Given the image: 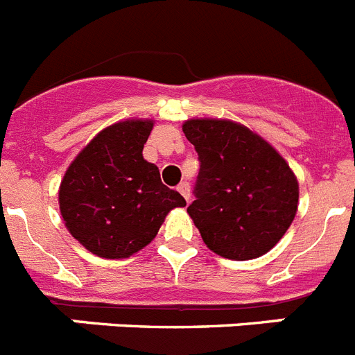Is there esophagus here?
<instances>
[{"label": "esophagus", "instance_id": "1", "mask_svg": "<svg viewBox=\"0 0 355 355\" xmlns=\"http://www.w3.org/2000/svg\"><path fill=\"white\" fill-rule=\"evenodd\" d=\"M178 190H180V193L184 197V199L190 200V196H192V192H190V183H187V181H183V183H180V187H178Z\"/></svg>", "mask_w": 355, "mask_h": 355}]
</instances>
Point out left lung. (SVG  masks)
<instances>
[{"label":"left lung","instance_id":"8db88e82","mask_svg":"<svg viewBox=\"0 0 355 355\" xmlns=\"http://www.w3.org/2000/svg\"><path fill=\"white\" fill-rule=\"evenodd\" d=\"M183 133L200 159L187 211L206 247L234 261L274 249L299 206V181L286 159L229 119H188Z\"/></svg>","mask_w":355,"mask_h":355}]
</instances>
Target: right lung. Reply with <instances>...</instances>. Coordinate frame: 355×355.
Instances as JSON below:
<instances>
[{
  "label": "right lung",
  "mask_w": 355,
  "mask_h": 355,
  "mask_svg": "<svg viewBox=\"0 0 355 355\" xmlns=\"http://www.w3.org/2000/svg\"><path fill=\"white\" fill-rule=\"evenodd\" d=\"M155 121L128 119L105 128L65 171L58 205L69 233L99 258H130L155 240L165 216L187 206L144 158Z\"/></svg>",
  "instance_id": "right-lung-1"
}]
</instances>
